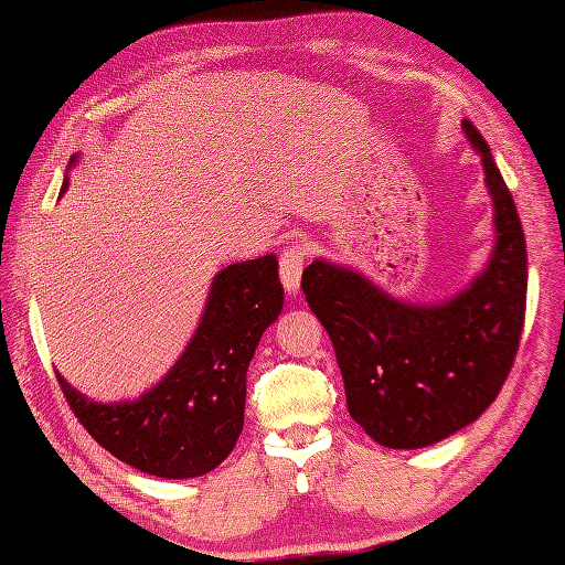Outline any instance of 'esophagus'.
Wrapping results in <instances>:
<instances>
[{"mask_svg":"<svg viewBox=\"0 0 565 565\" xmlns=\"http://www.w3.org/2000/svg\"><path fill=\"white\" fill-rule=\"evenodd\" d=\"M306 256H309V248H306L303 241H294L282 248L280 254V277L288 294H298V285H301V271L306 267Z\"/></svg>","mask_w":565,"mask_h":565,"instance_id":"34e87169","label":"esophagus"}]
</instances>
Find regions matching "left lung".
Listing matches in <instances>:
<instances>
[{"label": "left lung", "mask_w": 565, "mask_h": 565, "mask_svg": "<svg viewBox=\"0 0 565 565\" xmlns=\"http://www.w3.org/2000/svg\"><path fill=\"white\" fill-rule=\"evenodd\" d=\"M463 130L482 154L498 227L495 254L469 290L424 309L330 262L301 277L335 348L348 411L385 448H424L475 422L498 398L524 330V230L490 146L469 120Z\"/></svg>", "instance_id": "left-lung-1"}]
</instances>
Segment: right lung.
<instances>
[{
  "instance_id": "right-lung-1",
  "label": "right lung",
  "mask_w": 565,
  "mask_h": 565,
  "mask_svg": "<svg viewBox=\"0 0 565 565\" xmlns=\"http://www.w3.org/2000/svg\"><path fill=\"white\" fill-rule=\"evenodd\" d=\"M282 294L275 256L230 264L214 277L191 345L151 393L102 406L57 374L67 406L104 450L143 475L185 479L217 469L243 429L246 369Z\"/></svg>"
}]
</instances>
